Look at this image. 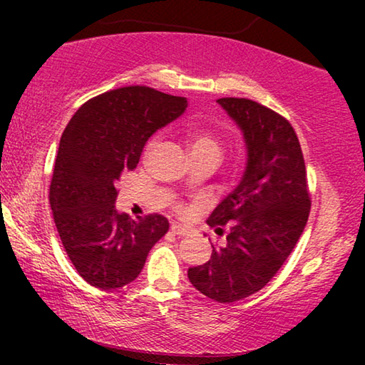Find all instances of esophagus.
<instances>
[{
	"label": "esophagus",
	"mask_w": 365,
	"mask_h": 365,
	"mask_svg": "<svg viewBox=\"0 0 365 365\" xmlns=\"http://www.w3.org/2000/svg\"><path fill=\"white\" fill-rule=\"evenodd\" d=\"M171 231H173L174 234H178V236H187V234H189V229L181 226V224H173Z\"/></svg>",
	"instance_id": "1"
}]
</instances>
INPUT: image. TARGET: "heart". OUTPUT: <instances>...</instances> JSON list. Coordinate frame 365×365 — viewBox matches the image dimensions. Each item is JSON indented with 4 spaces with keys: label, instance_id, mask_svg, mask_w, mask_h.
<instances>
[{
    "label": "heart",
    "instance_id": "b5f03b06",
    "mask_svg": "<svg viewBox=\"0 0 365 365\" xmlns=\"http://www.w3.org/2000/svg\"><path fill=\"white\" fill-rule=\"evenodd\" d=\"M184 136H186V143L189 149H191L192 156H216L217 159L221 158L222 139L214 129L201 126V124H191V126L184 129ZM154 144H156V138L149 139L144 154H149V151L154 148Z\"/></svg>",
    "mask_w": 365,
    "mask_h": 365
}]
</instances>
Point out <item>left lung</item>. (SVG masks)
<instances>
[{"label": "left lung", "instance_id": "1", "mask_svg": "<svg viewBox=\"0 0 365 365\" xmlns=\"http://www.w3.org/2000/svg\"><path fill=\"white\" fill-rule=\"evenodd\" d=\"M244 134L247 149L241 182L207 219L216 232L229 226L226 246H212L211 259L189 267L194 287L229 304L252 296L286 262L311 211L306 164L297 134L281 114L246 98H221Z\"/></svg>", "mask_w": 365, "mask_h": 365}]
</instances>
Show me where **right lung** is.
Wrapping results in <instances>:
<instances>
[{"label":"right lung","mask_w":365,"mask_h":365,"mask_svg":"<svg viewBox=\"0 0 365 365\" xmlns=\"http://www.w3.org/2000/svg\"><path fill=\"white\" fill-rule=\"evenodd\" d=\"M186 108V98L126 86L89 99L63 131L49 204L69 261L91 286L111 291L133 282L168 232L161 214L139 221L119 214L116 186L138 166L148 139Z\"/></svg>","instance_id":"right-lung-1"}]
</instances>
